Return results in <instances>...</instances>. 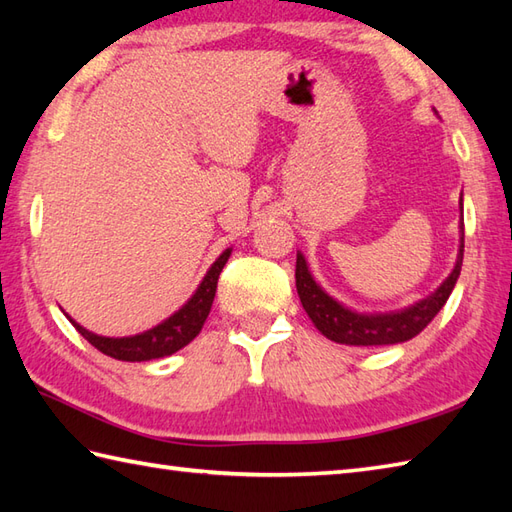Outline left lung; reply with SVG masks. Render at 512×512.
I'll use <instances>...</instances> for the list:
<instances>
[{
	"mask_svg": "<svg viewBox=\"0 0 512 512\" xmlns=\"http://www.w3.org/2000/svg\"><path fill=\"white\" fill-rule=\"evenodd\" d=\"M460 211H462V198H460ZM462 257H464V220L460 217V248L458 259L451 275L442 281V284L431 292L429 297L394 312H356L352 308L343 306L341 301L330 297L317 281H314L306 257L297 253V292L301 299L303 310L308 312L314 328H317L325 339L343 345H396L405 343L413 336L420 334L431 319L442 310L447 303L449 295L455 288V281L460 277L462 270Z\"/></svg>",
	"mask_w": 512,
	"mask_h": 512,
	"instance_id": "1",
	"label": "left lung"
}]
</instances>
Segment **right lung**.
Listing matches in <instances>:
<instances>
[{
	"mask_svg": "<svg viewBox=\"0 0 512 512\" xmlns=\"http://www.w3.org/2000/svg\"><path fill=\"white\" fill-rule=\"evenodd\" d=\"M233 248H226L224 253L215 259L211 268L206 270L204 279L200 281V286L195 288L191 299L184 303L180 310H176L167 317L162 323L154 325L140 334L134 336H101L94 334L90 330H85L83 325L76 323L72 317L70 323L74 325L83 339H88L96 350L116 358V361H129V363H140V361H151V358H162V356H171L173 352L182 350L184 345H189L195 336L200 334L202 325L209 317L213 299H215V290H217V277H220L224 264L231 257Z\"/></svg>",
	"mask_w": 512,
	"mask_h": 512,
	"instance_id": "1",
	"label": "right lung"
}]
</instances>
